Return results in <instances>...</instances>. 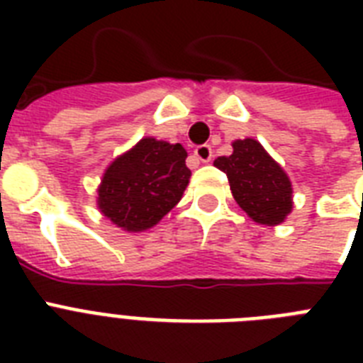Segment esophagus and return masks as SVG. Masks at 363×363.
I'll list each match as a JSON object with an SVG mask.
<instances>
[{
	"label": "esophagus",
	"instance_id": "esophagus-1",
	"mask_svg": "<svg viewBox=\"0 0 363 363\" xmlns=\"http://www.w3.org/2000/svg\"><path fill=\"white\" fill-rule=\"evenodd\" d=\"M194 156H196L199 162L207 164V162H211V158H213V148H211L209 145H199V147H196V150H194Z\"/></svg>",
	"mask_w": 363,
	"mask_h": 363
}]
</instances>
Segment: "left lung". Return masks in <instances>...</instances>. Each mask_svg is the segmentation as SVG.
<instances>
[{"label":"left lung","mask_w":363,"mask_h":363,"mask_svg":"<svg viewBox=\"0 0 363 363\" xmlns=\"http://www.w3.org/2000/svg\"><path fill=\"white\" fill-rule=\"evenodd\" d=\"M233 152L215 165L224 171L235 201L254 222L277 226L292 211V182L256 139L233 141Z\"/></svg>","instance_id":"obj_1"}]
</instances>
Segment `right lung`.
I'll return each mask as SVG.
<instances>
[{"label":"right lung","mask_w":363,"mask_h":363,"mask_svg":"<svg viewBox=\"0 0 363 363\" xmlns=\"http://www.w3.org/2000/svg\"><path fill=\"white\" fill-rule=\"evenodd\" d=\"M186 150L145 137L107 167L98 188V207L125 232L158 224L182 198L190 181Z\"/></svg>","instance_id":"add662e5"}]
</instances>
